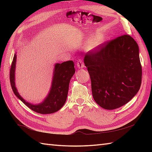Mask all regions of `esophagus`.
<instances>
[{"mask_svg": "<svg viewBox=\"0 0 152 152\" xmlns=\"http://www.w3.org/2000/svg\"><path fill=\"white\" fill-rule=\"evenodd\" d=\"M77 66H78L79 69H83V68H84V63H83L82 59H79L78 61V62H77Z\"/></svg>", "mask_w": 152, "mask_h": 152, "instance_id": "esophagus-1", "label": "esophagus"}]
</instances>
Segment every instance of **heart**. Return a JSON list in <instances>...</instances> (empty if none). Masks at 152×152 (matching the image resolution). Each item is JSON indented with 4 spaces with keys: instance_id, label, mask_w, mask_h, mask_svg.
Masks as SVG:
<instances>
[{
    "instance_id": "b5f03b06",
    "label": "heart",
    "mask_w": 152,
    "mask_h": 152,
    "mask_svg": "<svg viewBox=\"0 0 152 152\" xmlns=\"http://www.w3.org/2000/svg\"><path fill=\"white\" fill-rule=\"evenodd\" d=\"M105 41V35L104 34H98L88 40L86 48L89 51H95L99 49L104 44Z\"/></svg>"
}]
</instances>
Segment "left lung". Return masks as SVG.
I'll list each match as a JSON object with an SVG mask.
<instances>
[{
    "label": "left lung",
    "mask_w": 152,
    "mask_h": 152,
    "mask_svg": "<svg viewBox=\"0 0 152 152\" xmlns=\"http://www.w3.org/2000/svg\"><path fill=\"white\" fill-rule=\"evenodd\" d=\"M96 103L106 110L118 108L130 101L140 89L142 66L139 48L124 34L105 42L84 57Z\"/></svg>",
    "instance_id": "left-lung-1"
}]
</instances>
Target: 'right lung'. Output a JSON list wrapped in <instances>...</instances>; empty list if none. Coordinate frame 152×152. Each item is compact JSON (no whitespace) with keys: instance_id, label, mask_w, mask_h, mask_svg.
I'll return each mask as SVG.
<instances>
[{"instance_id":"obj_1","label":"right lung","mask_w":152,"mask_h":152,"mask_svg":"<svg viewBox=\"0 0 152 152\" xmlns=\"http://www.w3.org/2000/svg\"><path fill=\"white\" fill-rule=\"evenodd\" d=\"M16 54H14L10 73V79L13 91L17 97L32 110L42 114H52L63 107L66 101L70 79L75 73L74 64L72 61L62 63H56L53 74L52 82L48 95L44 101L38 104L27 102L19 94L15 83V70Z\"/></svg>"}]
</instances>
